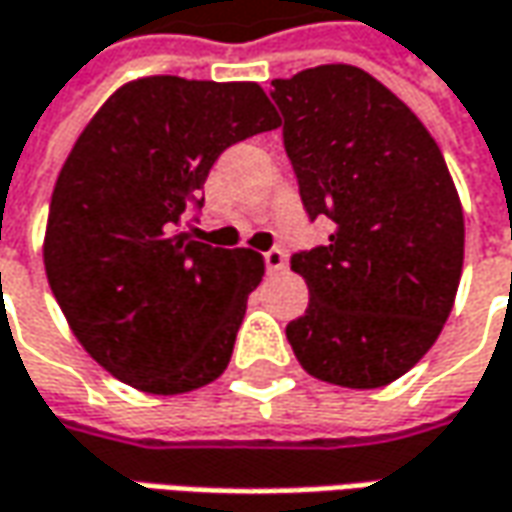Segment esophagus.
Listing matches in <instances>:
<instances>
[{"label":"esophagus","mask_w":512,"mask_h":512,"mask_svg":"<svg viewBox=\"0 0 512 512\" xmlns=\"http://www.w3.org/2000/svg\"><path fill=\"white\" fill-rule=\"evenodd\" d=\"M263 263H266V272L277 274L286 269V255H283V249H269L266 255H263Z\"/></svg>","instance_id":"obj_1"}]
</instances>
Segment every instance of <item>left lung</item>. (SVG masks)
Masks as SVG:
<instances>
[{
	"label": "left lung",
	"instance_id": "obj_1",
	"mask_svg": "<svg viewBox=\"0 0 512 512\" xmlns=\"http://www.w3.org/2000/svg\"><path fill=\"white\" fill-rule=\"evenodd\" d=\"M283 147L326 246L291 255L309 309L286 326L311 377L382 388L428 354L465 260V218L442 150L385 84L351 64L272 81Z\"/></svg>",
	"mask_w": 512,
	"mask_h": 512
}]
</instances>
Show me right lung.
<instances>
[{
  "instance_id": "right-lung-1",
  "label": "right lung",
  "mask_w": 512,
  "mask_h": 512,
  "mask_svg": "<svg viewBox=\"0 0 512 512\" xmlns=\"http://www.w3.org/2000/svg\"><path fill=\"white\" fill-rule=\"evenodd\" d=\"M274 127L255 81L150 76L118 87L73 144L45 272L76 340L115 379L172 397L226 371L263 257L192 240L184 221L218 155Z\"/></svg>"
}]
</instances>
